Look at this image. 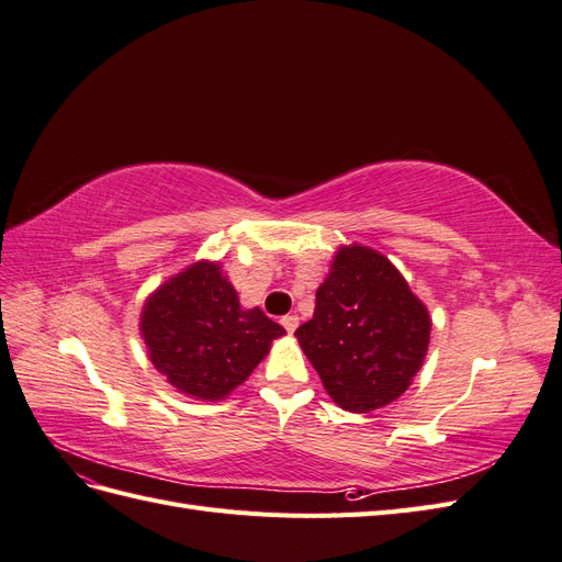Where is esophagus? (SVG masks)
Wrapping results in <instances>:
<instances>
[{
	"label": "esophagus",
	"instance_id": "1",
	"mask_svg": "<svg viewBox=\"0 0 562 562\" xmlns=\"http://www.w3.org/2000/svg\"><path fill=\"white\" fill-rule=\"evenodd\" d=\"M297 323H300V318H297L295 314H288V316H283V318H281V326H283L288 333H295Z\"/></svg>",
	"mask_w": 562,
	"mask_h": 562
}]
</instances>
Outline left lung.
<instances>
[{"instance_id": "left-lung-1", "label": "left lung", "mask_w": 562, "mask_h": 562, "mask_svg": "<svg viewBox=\"0 0 562 562\" xmlns=\"http://www.w3.org/2000/svg\"><path fill=\"white\" fill-rule=\"evenodd\" d=\"M295 335L328 396L349 413H370L413 384L431 318L384 255L353 244L337 250L314 316Z\"/></svg>"}]
</instances>
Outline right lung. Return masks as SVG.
Masks as SVG:
<instances>
[{
    "label": "right lung",
    "mask_w": 562,
    "mask_h": 562,
    "mask_svg": "<svg viewBox=\"0 0 562 562\" xmlns=\"http://www.w3.org/2000/svg\"><path fill=\"white\" fill-rule=\"evenodd\" d=\"M140 333L155 368L199 401L229 396L285 335L260 307L244 310L220 265L206 260L147 297Z\"/></svg>",
    "instance_id": "1"
}]
</instances>
